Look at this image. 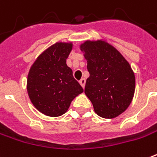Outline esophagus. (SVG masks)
<instances>
[{"label": "esophagus", "mask_w": 157, "mask_h": 157, "mask_svg": "<svg viewBox=\"0 0 157 157\" xmlns=\"http://www.w3.org/2000/svg\"><path fill=\"white\" fill-rule=\"evenodd\" d=\"M80 84H81V86L84 88V87H85V84H86V80L84 78L81 79V80H80Z\"/></svg>", "instance_id": "obj_1"}]
</instances>
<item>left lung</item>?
Returning <instances> with one entry per match:
<instances>
[{"label": "left lung", "mask_w": 157, "mask_h": 157, "mask_svg": "<svg viewBox=\"0 0 157 157\" xmlns=\"http://www.w3.org/2000/svg\"><path fill=\"white\" fill-rule=\"evenodd\" d=\"M89 77L85 94L98 116L111 119L128 109L135 91V75L118 50L106 40H87L80 45Z\"/></svg>", "instance_id": "left-lung-1"}]
</instances>
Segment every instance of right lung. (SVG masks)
Instances as JSON below:
<instances>
[{
  "mask_svg": "<svg viewBox=\"0 0 157 157\" xmlns=\"http://www.w3.org/2000/svg\"><path fill=\"white\" fill-rule=\"evenodd\" d=\"M72 48V42H56L41 52L29 69L27 78L29 99L48 117L62 116L72 100L83 92L66 64Z\"/></svg>",
  "mask_w": 157,
  "mask_h": 157,
  "instance_id": "1",
  "label": "right lung"
}]
</instances>
